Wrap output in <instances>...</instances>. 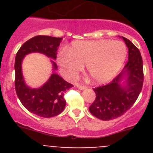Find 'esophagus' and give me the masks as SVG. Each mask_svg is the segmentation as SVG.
<instances>
[{
    "label": "esophagus",
    "mask_w": 153,
    "mask_h": 153,
    "mask_svg": "<svg viewBox=\"0 0 153 153\" xmlns=\"http://www.w3.org/2000/svg\"><path fill=\"white\" fill-rule=\"evenodd\" d=\"M76 86H77V88L80 90H86V86H81V85H76Z\"/></svg>",
    "instance_id": "1"
}]
</instances>
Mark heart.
<instances>
[{
  "instance_id": "obj_1",
  "label": "heart",
  "mask_w": 153,
  "mask_h": 153,
  "mask_svg": "<svg viewBox=\"0 0 153 153\" xmlns=\"http://www.w3.org/2000/svg\"><path fill=\"white\" fill-rule=\"evenodd\" d=\"M126 54L125 44L119 40H76L70 44L67 51L59 52L56 62L66 79H74L85 64L86 72L93 80L103 83L118 74Z\"/></svg>"
}]
</instances>
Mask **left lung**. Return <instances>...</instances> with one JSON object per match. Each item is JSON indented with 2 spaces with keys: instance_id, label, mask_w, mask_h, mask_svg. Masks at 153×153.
Instances as JSON below:
<instances>
[{
  "instance_id": "obj_1",
  "label": "left lung",
  "mask_w": 153,
  "mask_h": 153,
  "mask_svg": "<svg viewBox=\"0 0 153 153\" xmlns=\"http://www.w3.org/2000/svg\"><path fill=\"white\" fill-rule=\"evenodd\" d=\"M129 50L128 62L122 72L105 86L93 89L96 99L89 109L102 120H110L122 116L134 104L143 84V60L137 47L122 36Z\"/></svg>"
}]
</instances>
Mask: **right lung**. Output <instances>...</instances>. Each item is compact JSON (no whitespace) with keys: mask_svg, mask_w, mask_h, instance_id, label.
I'll return each mask as SVG.
<instances>
[{"mask_svg":"<svg viewBox=\"0 0 153 153\" xmlns=\"http://www.w3.org/2000/svg\"><path fill=\"white\" fill-rule=\"evenodd\" d=\"M61 40L60 37L36 36L25 42L16 54L14 70L17 95L24 107L40 117L50 118L61 113L66 106L64 93L74 86L55 73L57 66L53 60H51L53 73L49 79L39 88H31L26 84L23 76V59L31 53H40L56 60Z\"/></svg>","mask_w":153,"mask_h":153,"instance_id":"obj_1","label":"right lung"}]
</instances>
